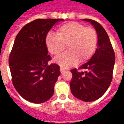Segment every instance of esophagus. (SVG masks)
I'll return each mask as SVG.
<instances>
[{"instance_id": "1", "label": "esophagus", "mask_w": 124, "mask_h": 124, "mask_svg": "<svg viewBox=\"0 0 124 124\" xmlns=\"http://www.w3.org/2000/svg\"><path fill=\"white\" fill-rule=\"evenodd\" d=\"M60 73H63L65 71V70L64 68H60Z\"/></svg>"}]
</instances>
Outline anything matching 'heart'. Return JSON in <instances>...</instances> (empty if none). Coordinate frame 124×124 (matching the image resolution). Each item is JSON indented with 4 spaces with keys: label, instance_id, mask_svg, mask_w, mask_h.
<instances>
[{
    "label": "heart",
    "instance_id": "obj_1",
    "mask_svg": "<svg viewBox=\"0 0 124 124\" xmlns=\"http://www.w3.org/2000/svg\"><path fill=\"white\" fill-rule=\"evenodd\" d=\"M45 44L48 51L54 55L61 52L66 45L68 51L56 56L54 62L67 68L78 62H86L92 56L98 44V36L93 28L69 22L61 26L56 34H48Z\"/></svg>",
    "mask_w": 124,
    "mask_h": 124
}]
</instances>
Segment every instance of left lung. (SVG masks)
<instances>
[{
  "mask_svg": "<svg viewBox=\"0 0 124 124\" xmlns=\"http://www.w3.org/2000/svg\"><path fill=\"white\" fill-rule=\"evenodd\" d=\"M93 26L98 34V48L88 62L79 69L84 72L71 70V92L76 98L84 101H93L104 95L112 80L115 54L108 34L98 23L83 19Z\"/></svg>",
  "mask_w": 124,
  "mask_h": 124,
  "instance_id": "obj_1",
  "label": "left lung"
}]
</instances>
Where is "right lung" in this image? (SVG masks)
<instances>
[{"instance_id":"1","label":"right lung","mask_w":124,"mask_h":124,"mask_svg":"<svg viewBox=\"0 0 124 124\" xmlns=\"http://www.w3.org/2000/svg\"><path fill=\"white\" fill-rule=\"evenodd\" d=\"M63 19H36L26 24L15 38L8 62L12 84L26 100L40 104L53 96L60 74L56 64H48L50 56L45 38L52 26Z\"/></svg>"}]
</instances>
